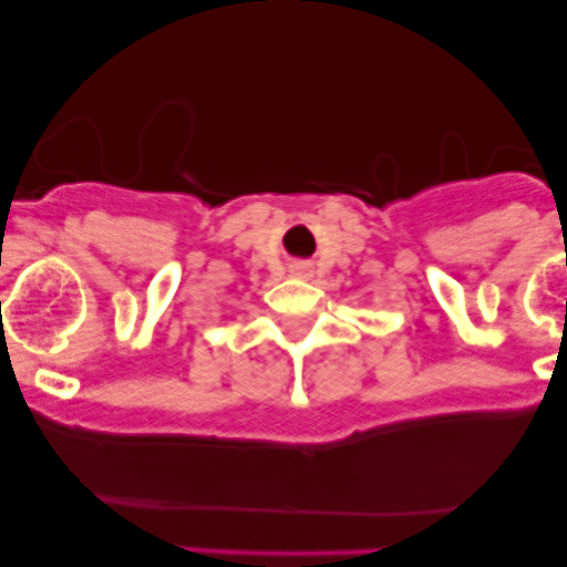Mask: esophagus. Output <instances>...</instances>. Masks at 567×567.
I'll return each instance as SVG.
<instances>
[{"mask_svg": "<svg viewBox=\"0 0 567 567\" xmlns=\"http://www.w3.org/2000/svg\"><path fill=\"white\" fill-rule=\"evenodd\" d=\"M290 274H293V277H299V279H307V277H312V266H310V262L296 260V262H290Z\"/></svg>", "mask_w": 567, "mask_h": 567, "instance_id": "34e87169", "label": "esophagus"}]
</instances>
